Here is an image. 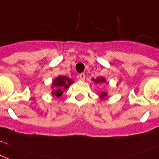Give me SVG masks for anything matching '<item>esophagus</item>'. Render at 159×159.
<instances>
[{
  "mask_svg": "<svg viewBox=\"0 0 159 159\" xmlns=\"http://www.w3.org/2000/svg\"><path fill=\"white\" fill-rule=\"evenodd\" d=\"M79 79H80V80L84 81V80H85V75H84V73L80 74V75H79Z\"/></svg>",
  "mask_w": 159,
  "mask_h": 159,
  "instance_id": "esophagus-1",
  "label": "esophagus"
}]
</instances>
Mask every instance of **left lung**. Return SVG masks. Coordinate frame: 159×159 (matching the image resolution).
Wrapping results in <instances>:
<instances>
[{
	"label": "left lung",
	"instance_id": "left-lung-1",
	"mask_svg": "<svg viewBox=\"0 0 159 159\" xmlns=\"http://www.w3.org/2000/svg\"><path fill=\"white\" fill-rule=\"evenodd\" d=\"M93 80L94 81V82H95L96 84L105 83V82H106V80H104V78H103V77H100V78H99V77H98L97 79H93ZM106 96H107V93H105V92H102L101 94H100V97H101V98H103V99H104V97H106Z\"/></svg>",
	"mask_w": 159,
	"mask_h": 159
}]
</instances>
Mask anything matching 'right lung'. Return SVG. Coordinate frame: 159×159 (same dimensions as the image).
Here are the masks:
<instances>
[{
  "label": "right lung",
  "mask_w": 159,
  "mask_h": 159,
  "mask_svg": "<svg viewBox=\"0 0 159 159\" xmlns=\"http://www.w3.org/2000/svg\"><path fill=\"white\" fill-rule=\"evenodd\" d=\"M74 81L70 79L65 77V76H59L53 81L52 84V94L55 96L60 97L63 94V89H66Z\"/></svg>",
  "instance_id": "add662e5"
}]
</instances>
